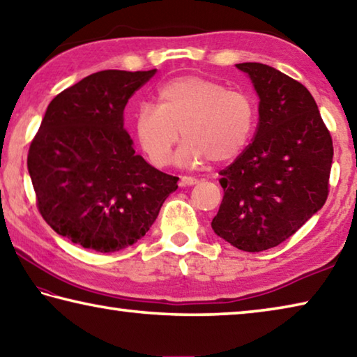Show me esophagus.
I'll use <instances>...</instances> for the list:
<instances>
[{
  "instance_id": "esophagus-1",
  "label": "esophagus",
  "mask_w": 357,
  "mask_h": 357,
  "mask_svg": "<svg viewBox=\"0 0 357 357\" xmlns=\"http://www.w3.org/2000/svg\"><path fill=\"white\" fill-rule=\"evenodd\" d=\"M197 183H198V179L197 178H192V176H181V179H179V185H183V187L193 185V184H197Z\"/></svg>"
}]
</instances>
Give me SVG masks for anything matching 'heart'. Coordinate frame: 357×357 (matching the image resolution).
<instances>
[{"label":"heart","instance_id":"b5f03b06","mask_svg":"<svg viewBox=\"0 0 357 357\" xmlns=\"http://www.w3.org/2000/svg\"><path fill=\"white\" fill-rule=\"evenodd\" d=\"M155 105L142 102L134 113V135L148 159L157 167L176 153L181 165L233 160L250 142L257 124L255 102L247 93L200 75H183L162 83Z\"/></svg>","mask_w":357,"mask_h":357}]
</instances>
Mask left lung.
Returning a JSON list of instances; mask_svg holds the SVG:
<instances>
[{
    "mask_svg": "<svg viewBox=\"0 0 357 357\" xmlns=\"http://www.w3.org/2000/svg\"><path fill=\"white\" fill-rule=\"evenodd\" d=\"M259 98L253 142L219 174L223 200L211 222L244 252L279 245L328 200L334 146L304 84L261 63L236 64Z\"/></svg>",
    "mask_w": 357,
    "mask_h": 357,
    "instance_id": "1",
    "label": "left lung"
}]
</instances>
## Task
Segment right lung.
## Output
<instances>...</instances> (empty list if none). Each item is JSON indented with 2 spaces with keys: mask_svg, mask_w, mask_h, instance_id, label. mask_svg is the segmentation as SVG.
<instances>
[{
  "mask_svg": "<svg viewBox=\"0 0 357 357\" xmlns=\"http://www.w3.org/2000/svg\"><path fill=\"white\" fill-rule=\"evenodd\" d=\"M153 70H100L47 107L28 153L38 209L59 236L110 253L143 238L179 178L135 154L124 108Z\"/></svg>",
  "mask_w": 357,
  "mask_h": 357,
  "instance_id": "right-lung-1",
  "label": "right lung"
}]
</instances>
